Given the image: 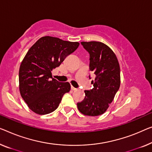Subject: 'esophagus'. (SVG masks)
I'll use <instances>...</instances> for the list:
<instances>
[{"mask_svg": "<svg viewBox=\"0 0 152 152\" xmlns=\"http://www.w3.org/2000/svg\"><path fill=\"white\" fill-rule=\"evenodd\" d=\"M71 89H72V90H73V91H76V90H77V89H76V88H75V87H72V86Z\"/></svg>", "mask_w": 152, "mask_h": 152, "instance_id": "esophagus-1", "label": "esophagus"}]
</instances>
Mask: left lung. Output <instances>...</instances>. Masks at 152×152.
Instances as JSON below:
<instances>
[{
	"instance_id": "1",
	"label": "left lung",
	"mask_w": 152,
	"mask_h": 152,
	"mask_svg": "<svg viewBox=\"0 0 152 152\" xmlns=\"http://www.w3.org/2000/svg\"><path fill=\"white\" fill-rule=\"evenodd\" d=\"M81 44L90 54L89 69L96 78L91 81L94 88L85 91V99L77 106L83 115L98 116L106 111L119 89V63L114 52L104 43L94 41Z\"/></svg>"
}]
</instances>
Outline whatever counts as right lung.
<instances>
[{
	"label": "right lung",
	"instance_id": "obj_1",
	"mask_svg": "<svg viewBox=\"0 0 152 152\" xmlns=\"http://www.w3.org/2000/svg\"><path fill=\"white\" fill-rule=\"evenodd\" d=\"M78 42L45 36L30 48L20 65L19 89L28 108L38 115H46L58 108L71 86L53 78L52 71L78 48Z\"/></svg>",
	"mask_w": 152,
	"mask_h": 152
}]
</instances>
